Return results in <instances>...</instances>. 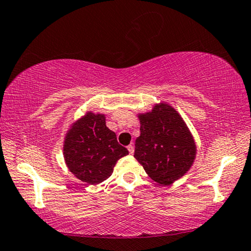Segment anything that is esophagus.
Returning a JSON list of instances; mask_svg holds the SVG:
<instances>
[{
    "label": "esophagus",
    "instance_id": "obj_1",
    "mask_svg": "<svg viewBox=\"0 0 251 251\" xmlns=\"http://www.w3.org/2000/svg\"><path fill=\"white\" fill-rule=\"evenodd\" d=\"M127 150L129 151V154H133L134 153V147L132 146V144H129V146L127 147Z\"/></svg>",
    "mask_w": 251,
    "mask_h": 251
}]
</instances>
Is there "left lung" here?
I'll return each mask as SVG.
<instances>
[{
	"instance_id": "8db88e82",
	"label": "left lung",
	"mask_w": 251,
	"mask_h": 251,
	"mask_svg": "<svg viewBox=\"0 0 251 251\" xmlns=\"http://www.w3.org/2000/svg\"><path fill=\"white\" fill-rule=\"evenodd\" d=\"M141 134L134 158L151 179L171 185L184 176L196 159L197 146L182 116L167 102L137 114Z\"/></svg>"
}]
</instances>
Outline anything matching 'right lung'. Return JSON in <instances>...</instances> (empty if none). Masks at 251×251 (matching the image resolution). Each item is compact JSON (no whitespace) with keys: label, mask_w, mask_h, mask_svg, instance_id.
<instances>
[{"label":"right lung","mask_w":251,"mask_h":251,"mask_svg":"<svg viewBox=\"0 0 251 251\" xmlns=\"http://www.w3.org/2000/svg\"><path fill=\"white\" fill-rule=\"evenodd\" d=\"M127 154L128 150L105 125L103 114L87 111L70 125L63 140L67 167L77 178L92 185L110 177L117 161Z\"/></svg>","instance_id":"1"}]
</instances>
